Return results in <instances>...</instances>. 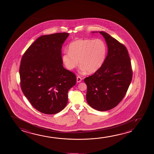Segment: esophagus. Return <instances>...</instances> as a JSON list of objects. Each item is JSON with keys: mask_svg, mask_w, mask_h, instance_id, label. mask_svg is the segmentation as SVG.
I'll use <instances>...</instances> for the list:
<instances>
[{"mask_svg": "<svg viewBox=\"0 0 154 154\" xmlns=\"http://www.w3.org/2000/svg\"><path fill=\"white\" fill-rule=\"evenodd\" d=\"M82 80V78H81L79 76H77V82H80Z\"/></svg>", "mask_w": 154, "mask_h": 154, "instance_id": "1", "label": "esophagus"}]
</instances>
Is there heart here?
Segmentation results:
<instances>
[{
    "label": "heart",
    "mask_w": 154,
    "mask_h": 154,
    "mask_svg": "<svg viewBox=\"0 0 154 154\" xmlns=\"http://www.w3.org/2000/svg\"><path fill=\"white\" fill-rule=\"evenodd\" d=\"M107 54V45L101 39H79L70 44L62 60L68 69L72 70L78 64L82 71L93 73L103 65Z\"/></svg>",
    "instance_id": "heart-1"
}]
</instances>
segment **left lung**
I'll list each match as a JSON object with an SVG mask.
<instances>
[{
	"label": "left lung",
	"instance_id": "8db88e82",
	"mask_svg": "<svg viewBox=\"0 0 154 154\" xmlns=\"http://www.w3.org/2000/svg\"><path fill=\"white\" fill-rule=\"evenodd\" d=\"M99 32L107 42L108 54L101 67L85 78L84 82L89 106L99 111H107L115 107L124 98L132 80L133 70L124 45L105 32Z\"/></svg>",
	"mask_w": 154,
	"mask_h": 154
}]
</instances>
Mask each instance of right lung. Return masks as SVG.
<instances>
[{
    "instance_id": "1",
    "label": "right lung",
    "mask_w": 154,
    "mask_h": 154,
    "mask_svg": "<svg viewBox=\"0 0 154 154\" xmlns=\"http://www.w3.org/2000/svg\"><path fill=\"white\" fill-rule=\"evenodd\" d=\"M69 33L40 36L26 50L19 67L21 90L36 109L46 114L60 112L68 92L76 83L74 72L63 65L61 48Z\"/></svg>"
}]
</instances>
